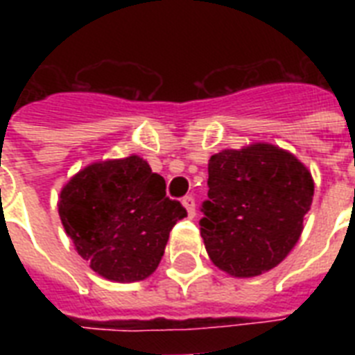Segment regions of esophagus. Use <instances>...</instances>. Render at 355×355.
Instances as JSON below:
<instances>
[{"label": "esophagus", "instance_id": "esophagus-1", "mask_svg": "<svg viewBox=\"0 0 355 355\" xmlns=\"http://www.w3.org/2000/svg\"><path fill=\"white\" fill-rule=\"evenodd\" d=\"M182 206L186 208V211H188V217H191V219H193V217H195V199L191 197V195L184 197Z\"/></svg>", "mask_w": 355, "mask_h": 355}]
</instances>
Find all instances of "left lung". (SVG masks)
<instances>
[{
	"label": "left lung",
	"mask_w": 355,
	"mask_h": 355,
	"mask_svg": "<svg viewBox=\"0 0 355 355\" xmlns=\"http://www.w3.org/2000/svg\"><path fill=\"white\" fill-rule=\"evenodd\" d=\"M200 236L219 269L237 278L267 272L300 239L313 200V177L272 144L225 149L208 162Z\"/></svg>",
	"instance_id": "left-lung-1"
}]
</instances>
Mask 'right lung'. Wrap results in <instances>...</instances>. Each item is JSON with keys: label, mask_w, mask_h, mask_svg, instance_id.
<instances>
[{"label": "right lung", "mask_w": 355, "mask_h": 355, "mask_svg": "<svg viewBox=\"0 0 355 355\" xmlns=\"http://www.w3.org/2000/svg\"><path fill=\"white\" fill-rule=\"evenodd\" d=\"M58 216L75 250L107 280L149 278L171 228L188 216L166 197V180L138 155L94 162L58 195Z\"/></svg>", "instance_id": "add662e5"}]
</instances>
